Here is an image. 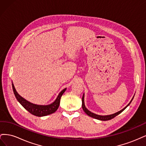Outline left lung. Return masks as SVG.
<instances>
[{"mask_svg":"<svg viewBox=\"0 0 146 146\" xmlns=\"http://www.w3.org/2000/svg\"><path fill=\"white\" fill-rule=\"evenodd\" d=\"M133 98H134V96L133 97V98H132V99H131V101L130 102V103H129V104H128L125 108H123L122 110H121V111H118V112H117V113H114V114H110V115L101 116V115H98V114H94V113H93L91 112L90 111H89V110H88L86 108L85 105V102H84V94H83V98H82V108H83V111H85V113L86 114H88V116L91 117H93V118H94V119H98V120H100V121H108V120H110V119H111L114 118V117H116V116H117L118 114H119L121 113H122V112L123 111V110H124L128 107V106H129V105L130 104V103L131 102L132 100L133 99Z\"/></svg>","mask_w":146,"mask_h":146,"instance_id":"1","label":"left lung"}]
</instances>
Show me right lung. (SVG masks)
Here are the masks:
<instances>
[{"mask_svg": "<svg viewBox=\"0 0 146 146\" xmlns=\"http://www.w3.org/2000/svg\"><path fill=\"white\" fill-rule=\"evenodd\" d=\"M12 87L13 92H14L16 98L17 100V101L21 104V105L23 106L26 110H27L29 113L32 114L33 115L39 117L45 116L55 112L59 107L60 99L61 98V96H62V95L66 90V88H64V90L61 91L59 93L58 96H57L55 100L51 104L47 105H39L36 104H33L27 101V100H25L23 98H22V97L17 93L13 83H12Z\"/></svg>", "mask_w": 146, "mask_h": 146, "instance_id": "obj_1", "label": "right lung"}]
</instances>
